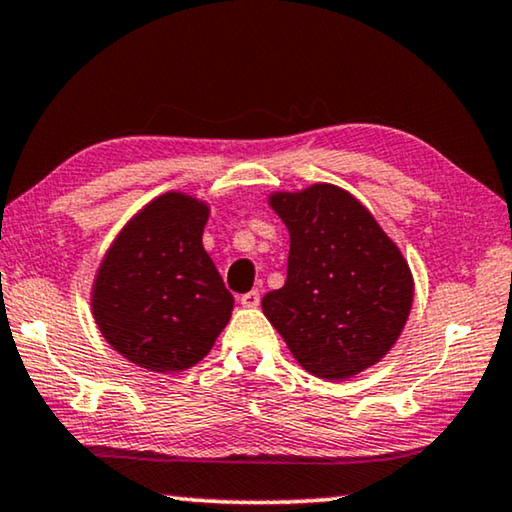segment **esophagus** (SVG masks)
Returning <instances> with one entry per match:
<instances>
[{
  "instance_id": "esophagus-1",
  "label": "esophagus",
  "mask_w": 512,
  "mask_h": 512,
  "mask_svg": "<svg viewBox=\"0 0 512 512\" xmlns=\"http://www.w3.org/2000/svg\"><path fill=\"white\" fill-rule=\"evenodd\" d=\"M258 302H261V293H258V291H249V293L240 295V305L242 307L254 309V307H258Z\"/></svg>"
}]
</instances>
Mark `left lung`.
<instances>
[{"label":"left lung","mask_w":512,"mask_h":512,"mask_svg":"<svg viewBox=\"0 0 512 512\" xmlns=\"http://www.w3.org/2000/svg\"><path fill=\"white\" fill-rule=\"evenodd\" d=\"M270 207L286 224L291 249L286 284L265 295L263 314L314 376L342 381L376 365L413 305L402 251L335 184L277 191Z\"/></svg>","instance_id":"8db88e82"}]
</instances>
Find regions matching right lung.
<instances>
[{
    "mask_svg": "<svg viewBox=\"0 0 512 512\" xmlns=\"http://www.w3.org/2000/svg\"><path fill=\"white\" fill-rule=\"evenodd\" d=\"M210 207L180 191L147 203L103 256L92 314L117 353L150 372L203 360L233 311V295L203 249Z\"/></svg>",
    "mask_w": 512,
    "mask_h": 512,
    "instance_id": "add662e5",
    "label": "right lung"
}]
</instances>
